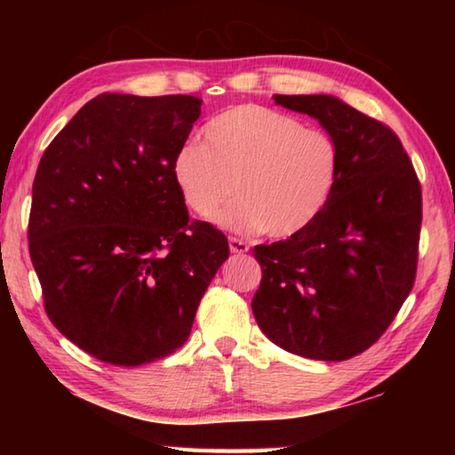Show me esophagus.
Listing matches in <instances>:
<instances>
[{"label": "esophagus", "instance_id": "34e87169", "mask_svg": "<svg viewBox=\"0 0 455 455\" xmlns=\"http://www.w3.org/2000/svg\"><path fill=\"white\" fill-rule=\"evenodd\" d=\"M228 249H230V252H235V255H243V252L249 251V244H246L243 238L230 236L228 238Z\"/></svg>", "mask_w": 455, "mask_h": 455}]
</instances>
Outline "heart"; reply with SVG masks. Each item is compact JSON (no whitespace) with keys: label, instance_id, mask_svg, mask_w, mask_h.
Instances as JSON below:
<instances>
[{"label":"heart","instance_id":"heart-1","mask_svg":"<svg viewBox=\"0 0 455 455\" xmlns=\"http://www.w3.org/2000/svg\"><path fill=\"white\" fill-rule=\"evenodd\" d=\"M203 142H184L171 166L198 219L217 217L235 187L238 198L220 214L222 227L287 238L309 227L335 192L337 142L271 108H230L204 126Z\"/></svg>","mask_w":455,"mask_h":455}]
</instances>
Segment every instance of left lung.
Instances as JSON below:
<instances>
[{
	"label": "left lung",
	"mask_w": 455,
	"mask_h": 455,
	"mask_svg": "<svg viewBox=\"0 0 455 455\" xmlns=\"http://www.w3.org/2000/svg\"><path fill=\"white\" fill-rule=\"evenodd\" d=\"M339 148V180L317 219L255 246L263 268L252 313L281 349L319 361L363 353L389 327L418 268L421 187L394 130L329 94L281 96Z\"/></svg>",
	"instance_id": "1"
}]
</instances>
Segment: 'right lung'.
<instances>
[{"label":"right lung","mask_w":455,"mask_h":455,"mask_svg":"<svg viewBox=\"0 0 455 455\" xmlns=\"http://www.w3.org/2000/svg\"><path fill=\"white\" fill-rule=\"evenodd\" d=\"M195 96L100 94L45 148L29 212V257L61 335L136 367L187 341L228 241L190 220L172 158L200 116Z\"/></svg>","instance_id":"right-lung-1"}]
</instances>
